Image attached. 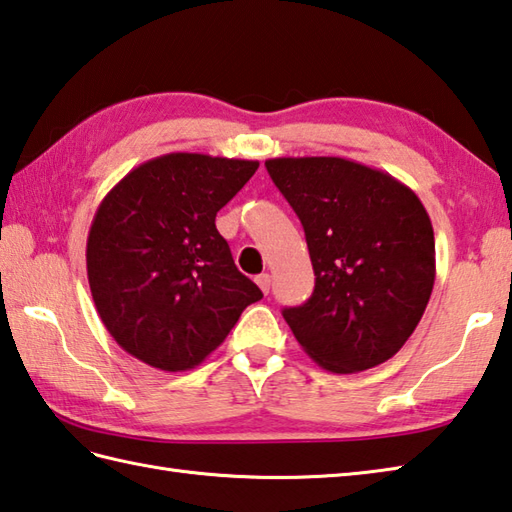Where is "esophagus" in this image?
Listing matches in <instances>:
<instances>
[{"label": "esophagus", "instance_id": "1", "mask_svg": "<svg viewBox=\"0 0 512 512\" xmlns=\"http://www.w3.org/2000/svg\"><path fill=\"white\" fill-rule=\"evenodd\" d=\"M256 285L263 289V294H269V287H271V276L269 274H260L256 276Z\"/></svg>", "mask_w": 512, "mask_h": 512}]
</instances>
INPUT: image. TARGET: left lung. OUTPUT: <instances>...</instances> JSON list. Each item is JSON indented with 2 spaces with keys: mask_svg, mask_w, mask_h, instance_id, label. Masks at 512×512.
<instances>
[{
  "mask_svg": "<svg viewBox=\"0 0 512 512\" xmlns=\"http://www.w3.org/2000/svg\"><path fill=\"white\" fill-rule=\"evenodd\" d=\"M294 207L314 265V294L283 309L311 360L331 373L387 362L411 338L435 283L431 218L391 174L340 156L265 161Z\"/></svg>",
  "mask_w": 512,
  "mask_h": 512,
  "instance_id": "8db88e82",
  "label": "left lung"
}]
</instances>
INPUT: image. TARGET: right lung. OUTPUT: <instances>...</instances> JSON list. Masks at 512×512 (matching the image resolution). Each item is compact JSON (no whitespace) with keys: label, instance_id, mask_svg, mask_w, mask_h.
Returning <instances> with one entry per match:
<instances>
[{"label":"right lung","instance_id":"obj_1","mask_svg":"<svg viewBox=\"0 0 512 512\" xmlns=\"http://www.w3.org/2000/svg\"><path fill=\"white\" fill-rule=\"evenodd\" d=\"M256 170L258 161L172 152L103 198L86 245L88 283L130 356L161 371L194 369L263 298L214 223Z\"/></svg>","mask_w":512,"mask_h":512}]
</instances>
